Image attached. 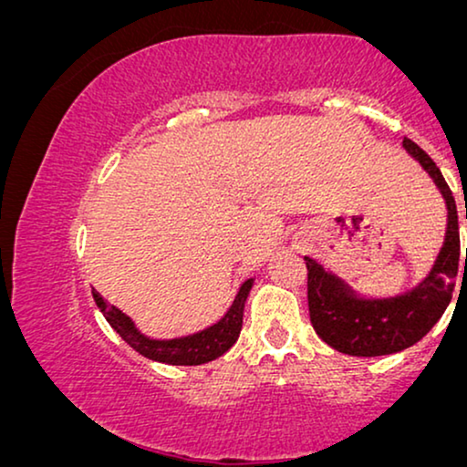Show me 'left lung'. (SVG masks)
Here are the masks:
<instances>
[{
    "label": "left lung",
    "mask_w": 467,
    "mask_h": 467,
    "mask_svg": "<svg viewBox=\"0 0 467 467\" xmlns=\"http://www.w3.org/2000/svg\"><path fill=\"white\" fill-rule=\"evenodd\" d=\"M406 152L415 156L431 175L442 192L449 209L444 247L433 265L431 273L415 290L396 298L366 300L358 298L343 281L334 277L311 258L306 265V298L311 324L319 338L340 353L358 358L389 356L415 345L442 317L455 290L459 268V224L457 205L449 183L428 154L404 137ZM467 218V213H465ZM467 266V252H465Z\"/></svg>",
    "instance_id": "left-lung-1"
}]
</instances>
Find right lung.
Wrapping results in <instances>:
<instances>
[{
    "label": "right lung",
    "mask_w": 467,
    "mask_h": 467,
    "mask_svg": "<svg viewBox=\"0 0 467 467\" xmlns=\"http://www.w3.org/2000/svg\"><path fill=\"white\" fill-rule=\"evenodd\" d=\"M252 285L254 279H247L245 284L241 285L233 306L228 308V313L218 321V324L209 326L207 330L202 332L173 340H152L143 337L141 332H137L133 321H130L120 308H116L114 305H109L108 300H103L99 292L93 290V298L97 302V306L101 308L103 317L108 319V324L120 334L124 343L133 347V349L137 353H141L143 358L173 366H199L220 358L222 353H226L236 343L243 326V306H245L247 294L252 290Z\"/></svg>",
    "instance_id": "add662e5"
}]
</instances>
